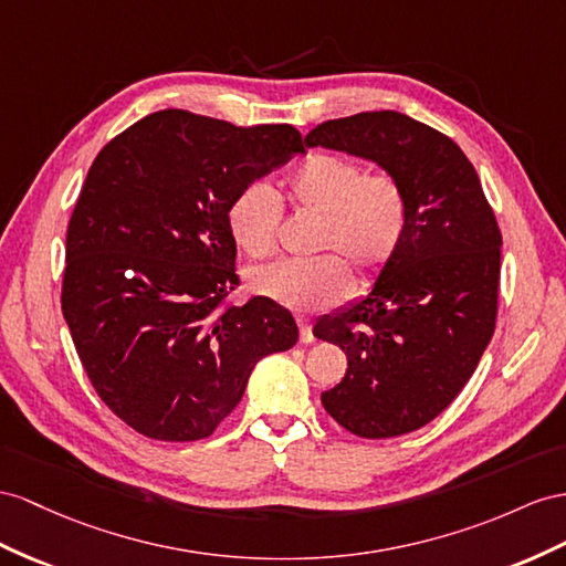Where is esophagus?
<instances>
[{"mask_svg": "<svg viewBox=\"0 0 566 566\" xmlns=\"http://www.w3.org/2000/svg\"><path fill=\"white\" fill-rule=\"evenodd\" d=\"M296 325H298V332H301V342L303 344H311L315 337H313V325H311V321L308 317H296Z\"/></svg>", "mask_w": 566, "mask_h": 566, "instance_id": "34e87169", "label": "esophagus"}]
</instances>
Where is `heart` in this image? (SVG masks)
<instances>
[{
  "label": "heart",
  "mask_w": 566,
  "mask_h": 566,
  "mask_svg": "<svg viewBox=\"0 0 566 566\" xmlns=\"http://www.w3.org/2000/svg\"><path fill=\"white\" fill-rule=\"evenodd\" d=\"M296 210L321 217L315 251L306 260H277L251 272V289L298 311H317L337 303L354 282L378 274L399 249L409 224V196L387 169L364 171L358 159L335 153L308 155L280 184ZM282 202L268 184H249L234 196L227 212L237 245L253 258L277 249Z\"/></svg>",
  "instance_id": "1"
}]
</instances>
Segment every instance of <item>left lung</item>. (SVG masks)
<instances>
[{
    "mask_svg": "<svg viewBox=\"0 0 566 566\" xmlns=\"http://www.w3.org/2000/svg\"><path fill=\"white\" fill-rule=\"evenodd\" d=\"M306 145L370 159L407 188V234L370 294L313 327L349 360L342 382L321 397L325 411L358 438H397L454 401L492 339L495 212L459 145L401 112L325 122Z\"/></svg>",
    "mask_w": 566,
    "mask_h": 566,
    "instance_id": "obj_1",
    "label": "left lung"
}]
</instances>
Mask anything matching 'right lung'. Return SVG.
Returning <instances> with one entry per match:
<instances>
[{"label":"right lung","mask_w":566,"mask_h":566,"mask_svg":"<svg viewBox=\"0 0 566 566\" xmlns=\"http://www.w3.org/2000/svg\"><path fill=\"white\" fill-rule=\"evenodd\" d=\"M298 153L289 124L186 109L155 112L97 153L66 229L62 313L95 392L145 438H208L258 360L296 344L272 298L227 303L239 286L227 212Z\"/></svg>","instance_id":"add662e5"}]
</instances>
